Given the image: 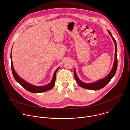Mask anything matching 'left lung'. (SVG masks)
<instances>
[{
	"label": "left lung",
	"instance_id": "8db88e82",
	"mask_svg": "<svg viewBox=\"0 0 130 130\" xmlns=\"http://www.w3.org/2000/svg\"><path fill=\"white\" fill-rule=\"evenodd\" d=\"M109 34L112 37V39L113 40V41L115 44V60L114 62V65L113 66V68L111 69L110 71L108 73V75L105 77L104 78L99 80L96 82H95L94 83H86L83 82H82L79 78H78L77 73L76 71L75 68H74V76H75V78L77 81V82L78 83V84L81 86L82 87L84 88H86L89 90H99L103 87H104L105 86H106L109 82L112 80V79L114 77L115 74L116 72L117 68V45L115 40L114 39V37L113 36L112 33L109 30H107Z\"/></svg>",
	"mask_w": 130,
	"mask_h": 130
}]
</instances>
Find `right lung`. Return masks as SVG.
<instances>
[{"instance_id":"add662e5","label":"right lung","mask_w":130,"mask_h":130,"mask_svg":"<svg viewBox=\"0 0 130 130\" xmlns=\"http://www.w3.org/2000/svg\"><path fill=\"white\" fill-rule=\"evenodd\" d=\"M11 53H12V50H11ZM10 57H11V60L12 71V73H13V75L14 76V78L18 83H19L21 86H22L24 88H25L26 90H27L28 91H29L31 92H32V93H40V92H43L49 90L53 87V86L54 85L55 81V75H56L57 71L59 69L60 67H58L54 71V72L53 73L52 79L49 83H48V84L44 85V86H35V85H34L33 84H31L26 82V81L22 79V78H21L19 76H18L16 72H15L14 67H13L11 53Z\"/></svg>"}]
</instances>
